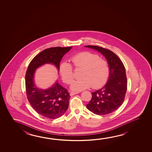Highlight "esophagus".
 <instances>
[{
    "label": "esophagus",
    "mask_w": 152,
    "mask_h": 152,
    "mask_svg": "<svg viewBox=\"0 0 152 152\" xmlns=\"http://www.w3.org/2000/svg\"><path fill=\"white\" fill-rule=\"evenodd\" d=\"M79 92H71L70 93V95L71 96H74V95H75L76 94H77V93H78Z\"/></svg>",
    "instance_id": "34e87169"
}]
</instances>
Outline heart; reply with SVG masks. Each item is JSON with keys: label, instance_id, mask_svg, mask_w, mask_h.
Instances as JSON below:
<instances>
[{"label": "heart", "instance_id": "b5f03b06", "mask_svg": "<svg viewBox=\"0 0 152 152\" xmlns=\"http://www.w3.org/2000/svg\"><path fill=\"white\" fill-rule=\"evenodd\" d=\"M72 66L76 69H82L80 77L72 83L71 88L75 91H81L90 88H101L106 82L110 68L106 60L100 58L98 54L89 52H82L70 58ZM60 72L64 82L69 84L74 80V74L71 64L63 62L60 67Z\"/></svg>", "mask_w": 152, "mask_h": 152}]
</instances>
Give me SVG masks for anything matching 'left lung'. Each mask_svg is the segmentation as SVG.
Returning a JSON list of instances; mask_svg holds the SVG:
<instances>
[{
    "label": "left lung",
    "instance_id": "8db88e82",
    "mask_svg": "<svg viewBox=\"0 0 152 152\" xmlns=\"http://www.w3.org/2000/svg\"><path fill=\"white\" fill-rule=\"evenodd\" d=\"M104 55L109 64V79L106 84L91 93L92 98L86 107L94 114H108L120 107L124 100L127 90V78L125 67L116 54L108 49L98 46L87 45Z\"/></svg>",
    "mask_w": 152,
    "mask_h": 152
}]
</instances>
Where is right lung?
Returning <instances> with one entry per match:
<instances>
[{
    "label": "right lung",
    "mask_w": 152,
    "mask_h": 152,
    "mask_svg": "<svg viewBox=\"0 0 152 152\" xmlns=\"http://www.w3.org/2000/svg\"><path fill=\"white\" fill-rule=\"evenodd\" d=\"M72 47H54L47 48L32 59L25 76L26 92L30 105L40 115L50 119L61 117L67 111L70 98L67 89L56 82L47 90L38 88L34 82L36 69L45 64H54L60 69V62L63 56Z\"/></svg>",
    "instance_id": "right-lung-1"
}]
</instances>
